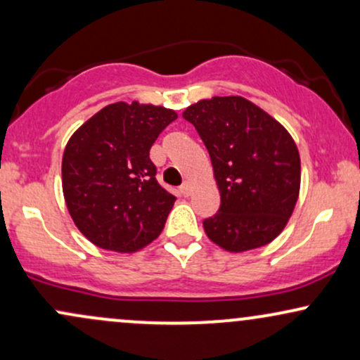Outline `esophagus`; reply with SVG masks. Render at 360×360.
I'll return each mask as SVG.
<instances>
[{
  "mask_svg": "<svg viewBox=\"0 0 360 360\" xmlns=\"http://www.w3.org/2000/svg\"><path fill=\"white\" fill-rule=\"evenodd\" d=\"M191 191H193V186H191V183H188V181H186V183L179 188V193L183 194V196H189Z\"/></svg>",
  "mask_w": 360,
  "mask_h": 360,
  "instance_id": "esophagus-1",
  "label": "esophagus"
}]
</instances>
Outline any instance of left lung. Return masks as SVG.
Masks as SVG:
<instances>
[{
	"label": "left lung",
	"instance_id": "obj_1",
	"mask_svg": "<svg viewBox=\"0 0 360 360\" xmlns=\"http://www.w3.org/2000/svg\"><path fill=\"white\" fill-rule=\"evenodd\" d=\"M212 159L218 213L203 220L210 240L229 252L267 245L283 232L300 194L295 140L271 115L242 96H214L186 108Z\"/></svg>",
	"mask_w": 360,
	"mask_h": 360
}]
</instances>
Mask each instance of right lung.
<instances>
[{
  "instance_id": "obj_1",
  "label": "right lung",
  "mask_w": 360,
  "mask_h": 360,
  "mask_svg": "<svg viewBox=\"0 0 360 360\" xmlns=\"http://www.w3.org/2000/svg\"><path fill=\"white\" fill-rule=\"evenodd\" d=\"M176 111L113 103L77 128L62 157L65 205L94 245L135 252L155 240L176 196L157 183L152 143Z\"/></svg>"
}]
</instances>
